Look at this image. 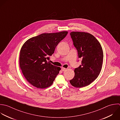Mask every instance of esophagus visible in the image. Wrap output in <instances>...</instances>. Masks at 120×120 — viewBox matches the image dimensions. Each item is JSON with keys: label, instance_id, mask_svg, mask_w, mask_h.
<instances>
[{"label": "esophagus", "instance_id": "obj_1", "mask_svg": "<svg viewBox=\"0 0 120 120\" xmlns=\"http://www.w3.org/2000/svg\"><path fill=\"white\" fill-rule=\"evenodd\" d=\"M61 70H62V71H66V68H65L62 67V69H61Z\"/></svg>", "mask_w": 120, "mask_h": 120}]
</instances>
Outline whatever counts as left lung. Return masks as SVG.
<instances>
[{
	"instance_id": "left-lung-1",
	"label": "left lung",
	"mask_w": 120,
	"mask_h": 120,
	"mask_svg": "<svg viewBox=\"0 0 120 120\" xmlns=\"http://www.w3.org/2000/svg\"><path fill=\"white\" fill-rule=\"evenodd\" d=\"M73 44L78 50L81 65L74 70L75 76L70 80L77 88L89 85L99 75L103 61V51L98 40L92 34L84 32L70 33Z\"/></svg>"
}]
</instances>
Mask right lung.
Masks as SVG:
<instances>
[{
	"mask_svg": "<svg viewBox=\"0 0 120 120\" xmlns=\"http://www.w3.org/2000/svg\"><path fill=\"white\" fill-rule=\"evenodd\" d=\"M67 31L43 33L27 40L19 52V66L26 80L34 86L43 89L52 85L61 70L47 60Z\"/></svg>",
	"mask_w": 120,
	"mask_h": 120,
	"instance_id": "obj_1",
	"label": "right lung"
}]
</instances>
